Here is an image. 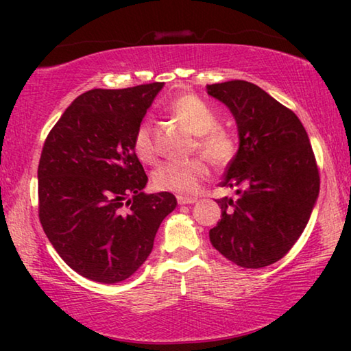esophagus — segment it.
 <instances>
[{
    "label": "esophagus",
    "mask_w": 351,
    "mask_h": 351,
    "mask_svg": "<svg viewBox=\"0 0 351 351\" xmlns=\"http://www.w3.org/2000/svg\"><path fill=\"white\" fill-rule=\"evenodd\" d=\"M176 199H178V203L180 204H193V203H197V198L195 197H184V195H178L176 197Z\"/></svg>",
    "instance_id": "34e87169"
}]
</instances>
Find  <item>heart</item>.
Segmentation results:
<instances>
[{
	"instance_id": "obj_1",
	"label": "heart",
	"mask_w": 351,
	"mask_h": 351,
	"mask_svg": "<svg viewBox=\"0 0 351 351\" xmlns=\"http://www.w3.org/2000/svg\"><path fill=\"white\" fill-rule=\"evenodd\" d=\"M169 111L182 125L197 136L198 150L215 167H224L232 161L237 152L235 139L228 130L218 127L219 119L212 106L195 94H184L170 104ZM133 150L142 162L156 161L158 152L150 122H142L133 138ZM207 165L203 159L171 161L158 167L153 173V186L162 192L193 193L206 180Z\"/></svg>"
}]
</instances>
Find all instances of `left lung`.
<instances>
[{
	"label": "left lung",
	"mask_w": 351,
	"mask_h": 351,
	"mask_svg": "<svg viewBox=\"0 0 351 351\" xmlns=\"http://www.w3.org/2000/svg\"><path fill=\"white\" fill-rule=\"evenodd\" d=\"M206 90L232 112L240 141L221 182L239 198L217 199L221 219L210 243L241 268H265L288 254L311 217L316 158L299 117L260 86L230 80Z\"/></svg>",
	"instance_id": "8db88e82"
}]
</instances>
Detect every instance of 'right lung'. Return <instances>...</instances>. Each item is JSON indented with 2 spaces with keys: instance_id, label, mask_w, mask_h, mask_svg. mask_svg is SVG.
Returning <instances> with one entry per match:
<instances>
[{
  "instance_id": "right-lung-1",
  "label": "right lung",
  "mask_w": 351,
  "mask_h": 351,
  "mask_svg": "<svg viewBox=\"0 0 351 351\" xmlns=\"http://www.w3.org/2000/svg\"><path fill=\"white\" fill-rule=\"evenodd\" d=\"M162 86L83 93L45 141L40 223L64 263L93 282L132 277L176 207L169 192L144 193L148 178L133 150L136 130Z\"/></svg>"
}]
</instances>
